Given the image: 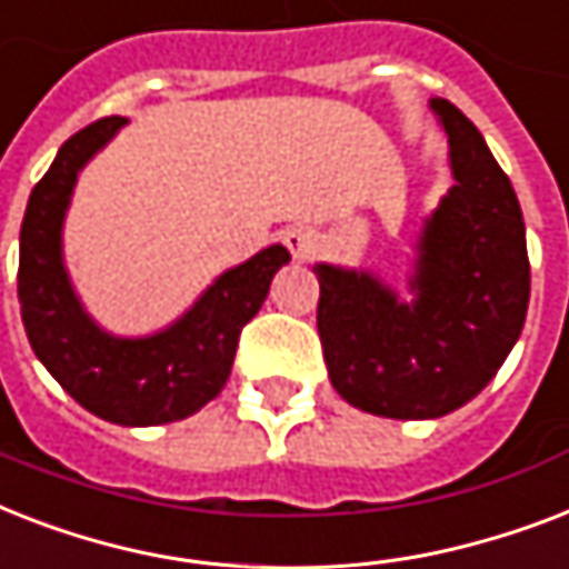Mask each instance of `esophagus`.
Returning <instances> with one entry per match:
<instances>
[{
  "instance_id": "obj_1",
  "label": "esophagus",
  "mask_w": 569,
  "mask_h": 569,
  "mask_svg": "<svg viewBox=\"0 0 569 569\" xmlns=\"http://www.w3.org/2000/svg\"><path fill=\"white\" fill-rule=\"evenodd\" d=\"M284 247L293 252V258L306 261V258H311L317 252V234L308 226H290L284 231Z\"/></svg>"
}]
</instances>
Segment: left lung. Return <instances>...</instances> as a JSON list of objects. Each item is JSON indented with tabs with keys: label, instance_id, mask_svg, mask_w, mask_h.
<instances>
[{
	"label": "left lung",
	"instance_id": "1",
	"mask_svg": "<svg viewBox=\"0 0 569 569\" xmlns=\"http://www.w3.org/2000/svg\"><path fill=\"white\" fill-rule=\"evenodd\" d=\"M452 147L456 184L426 226L417 302L402 306L367 272L329 263L317 331L329 379L349 406L431 420L467 406L517 343L529 308V252L517 193L479 129L431 99Z\"/></svg>",
	"mask_w": 569,
	"mask_h": 569
}]
</instances>
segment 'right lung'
<instances>
[{"label":"right lung","instance_id":"1","mask_svg":"<svg viewBox=\"0 0 569 569\" xmlns=\"http://www.w3.org/2000/svg\"><path fill=\"white\" fill-rule=\"evenodd\" d=\"M122 122L104 117L76 131L34 184L20 229L17 297L34 356L81 408L117 426H161L197 413L220 393L240 331L263 306L290 252L270 247L220 276L184 320L156 338L113 340L99 331L63 272L61 220L81 163Z\"/></svg>","mask_w":569,"mask_h":569}]
</instances>
